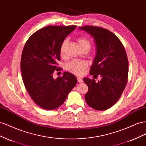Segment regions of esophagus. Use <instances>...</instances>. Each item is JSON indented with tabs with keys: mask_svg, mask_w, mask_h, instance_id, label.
Masks as SVG:
<instances>
[{
	"mask_svg": "<svg viewBox=\"0 0 146 146\" xmlns=\"http://www.w3.org/2000/svg\"><path fill=\"white\" fill-rule=\"evenodd\" d=\"M77 80H78V82H83V80H82V79H81V78L78 77V78H77Z\"/></svg>",
	"mask_w": 146,
	"mask_h": 146,
	"instance_id": "1",
	"label": "esophagus"
}]
</instances>
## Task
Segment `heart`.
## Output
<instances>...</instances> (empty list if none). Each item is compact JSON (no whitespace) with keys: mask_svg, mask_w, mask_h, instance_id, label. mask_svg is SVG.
Returning <instances> with one entry per match:
<instances>
[{"mask_svg":"<svg viewBox=\"0 0 146 146\" xmlns=\"http://www.w3.org/2000/svg\"><path fill=\"white\" fill-rule=\"evenodd\" d=\"M78 43L80 45L81 49L82 50H89L91 46L90 41L85 36H81L77 40ZM68 45V40H65L62 42L60 48V55L62 57H65L66 56V49ZM87 66V62L83 60H74L71 61L66 65V69L68 72H71L76 75H81L83 71Z\"/></svg>","mask_w":146,"mask_h":146,"instance_id":"obj_1","label":"heart"}]
</instances>
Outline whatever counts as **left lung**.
<instances>
[{"instance_id": "1", "label": "left lung", "mask_w": 146, "mask_h": 146, "mask_svg": "<svg viewBox=\"0 0 146 146\" xmlns=\"http://www.w3.org/2000/svg\"><path fill=\"white\" fill-rule=\"evenodd\" d=\"M79 29L94 38L96 54L90 74L102 77L98 82L94 79H83L88 86L86 102L95 110H106L117 102L127 85L128 61L125 50L116 35L107 29L89 26Z\"/></svg>"}]
</instances>
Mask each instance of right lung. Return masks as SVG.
I'll list each match as a JSON object with an SVG mask.
<instances>
[{"label":"right lung","mask_w":146,"mask_h":146,"mask_svg":"<svg viewBox=\"0 0 146 146\" xmlns=\"http://www.w3.org/2000/svg\"><path fill=\"white\" fill-rule=\"evenodd\" d=\"M76 26H48L35 32L26 41L21 60L25 87L34 102L47 110H55L64 103L77 83L74 74L64 72L53 78L60 60V48Z\"/></svg>","instance_id":"1"}]
</instances>
